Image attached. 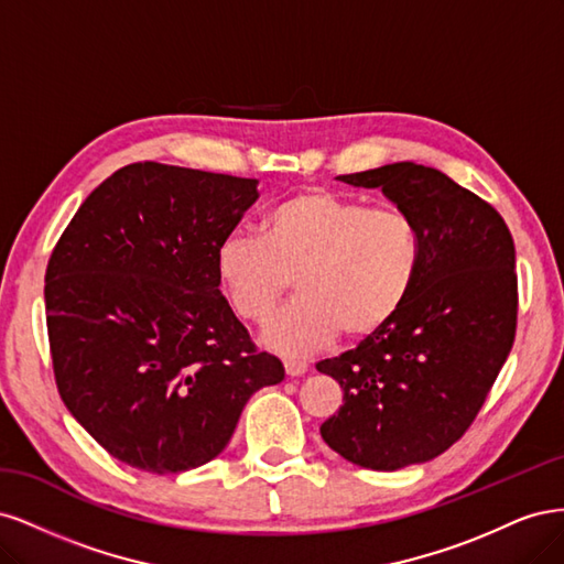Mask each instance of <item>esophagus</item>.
Here are the masks:
<instances>
[{
	"label": "esophagus",
	"instance_id": "1",
	"mask_svg": "<svg viewBox=\"0 0 564 564\" xmlns=\"http://www.w3.org/2000/svg\"><path fill=\"white\" fill-rule=\"evenodd\" d=\"M284 371H286V377H303V373L308 371V365L301 360H286Z\"/></svg>",
	"mask_w": 564,
	"mask_h": 564
}]
</instances>
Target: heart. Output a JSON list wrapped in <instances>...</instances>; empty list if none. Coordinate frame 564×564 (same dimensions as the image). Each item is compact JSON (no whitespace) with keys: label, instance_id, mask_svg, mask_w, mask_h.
<instances>
[{"label":"heart","instance_id":"b5f03b06","mask_svg":"<svg viewBox=\"0 0 564 564\" xmlns=\"http://www.w3.org/2000/svg\"><path fill=\"white\" fill-rule=\"evenodd\" d=\"M421 235L398 207H373L322 187L284 197L261 220V237L230 235L216 251V275L232 311L261 324L296 289L301 299L263 329L282 355H311L344 332L379 334L412 296Z\"/></svg>","mask_w":564,"mask_h":564}]
</instances>
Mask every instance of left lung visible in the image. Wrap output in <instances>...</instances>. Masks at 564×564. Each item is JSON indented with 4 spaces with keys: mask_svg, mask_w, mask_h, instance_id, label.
I'll list each match as a JSON object with an SVG mask.
<instances>
[{
    "mask_svg": "<svg viewBox=\"0 0 564 564\" xmlns=\"http://www.w3.org/2000/svg\"><path fill=\"white\" fill-rule=\"evenodd\" d=\"M338 181L381 187L416 224L423 256L388 327L317 362L344 388L319 433L355 466L400 470L447 452L497 381L516 338V247L497 209L433 166L395 162Z\"/></svg>",
    "mask_w": 564,
    "mask_h": 564,
    "instance_id": "left-lung-1",
    "label": "left lung"
}]
</instances>
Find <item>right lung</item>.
I'll use <instances>...</instances> for the list:
<instances>
[{
  "instance_id": "right-lung-1",
  "label": "right lung",
  "mask_w": 564,
  "mask_h": 564,
  "mask_svg": "<svg viewBox=\"0 0 564 564\" xmlns=\"http://www.w3.org/2000/svg\"><path fill=\"white\" fill-rule=\"evenodd\" d=\"M259 181L139 162L82 202L46 268L58 392L131 468L183 473L230 442L256 390L284 367L256 352L218 289L216 251Z\"/></svg>"
}]
</instances>
